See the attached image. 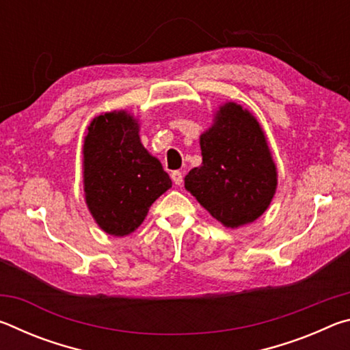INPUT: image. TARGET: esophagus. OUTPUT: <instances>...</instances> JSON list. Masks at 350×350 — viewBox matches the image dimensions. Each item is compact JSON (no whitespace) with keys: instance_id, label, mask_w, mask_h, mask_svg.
<instances>
[{"instance_id":"1","label":"esophagus","mask_w":350,"mask_h":350,"mask_svg":"<svg viewBox=\"0 0 350 350\" xmlns=\"http://www.w3.org/2000/svg\"><path fill=\"white\" fill-rule=\"evenodd\" d=\"M171 179L176 183V185H182L183 183V176L180 171H173V174H171Z\"/></svg>"}]
</instances>
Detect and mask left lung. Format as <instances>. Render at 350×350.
<instances>
[{"label":"left lung","instance_id":"8db88e82","mask_svg":"<svg viewBox=\"0 0 350 350\" xmlns=\"http://www.w3.org/2000/svg\"><path fill=\"white\" fill-rule=\"evenodd\" d=\"M202 165L185 176V188L227 228L250 224L269 208L278 185L267 139L252 112L225 103L200 135Z\"/></svg>","mask_w":350,"mask_h":350}]
</instances>
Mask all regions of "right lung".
Segmentation results:
<instances>
[{
	"instance_id": "1",
	"label": "right lung",
	"mask_w": 350,
	"mask_h": 350,
	"mask_svg": "<svg viewBox=\"0 0 350 350\" xmlns=\"http://www.w3.org/2000/svg\"><path fill=\"white\" fill-rule=\"evenodd\" d=\"M83 183L92 217L112 236L133 233L154 200L171 188L170 176L142 145L139 123L126 111L105 112L88 126Z\"/></svg>"
}]
</instances>
